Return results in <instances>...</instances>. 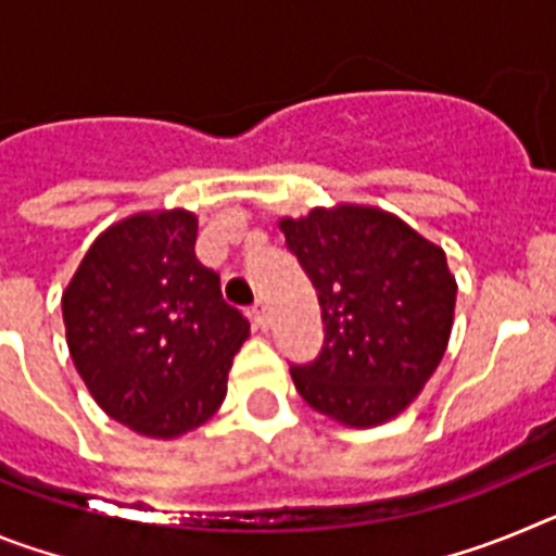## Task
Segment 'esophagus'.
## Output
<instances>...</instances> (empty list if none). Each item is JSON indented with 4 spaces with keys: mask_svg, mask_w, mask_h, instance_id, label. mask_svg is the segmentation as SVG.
Returning a JSON list of instances; mask_svg holds the SVG:
<instances>
[{
    "mask_svg": "<svg viewBox=\"0 0 556 556\" xmlns=\"http://www.w3.org/2000/svg\"><path fill=\"white\" fill-rule=\"evenodd\" d=\"M250 317H253V323L258 328H262V331H267L269 314H267V306H264V301H255L253 303V308H250Z\"/></svg>",
    "mask_w": 556,
    "mask_h": 556,
    "instance_id": "obj_1",
    "label": "esophagus"
}]
</instances>
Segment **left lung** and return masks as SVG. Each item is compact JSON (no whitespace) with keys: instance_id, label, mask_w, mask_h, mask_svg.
Returning <instances> with one entry per match:
<instances>
[{"instance_id":"obj_1","label":"left lung","mask_w":556,"mask_h":556,"mask_svg":"<svg viewBox=\"0 0 556 556\" xmlns=\"http://www.w3.org/2000/svg\"><path fill=\"white\" fill-rule=\"evenodd\" d=\"M278 228L317 289L326 326L320 356L289 370L294 390L351 429L387 424L448 348L456 281L445 250L372 205L312 208Z\"/></svg>"}]
</instances>
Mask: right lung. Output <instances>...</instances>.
Instances as JSON below:
<instances>
[{"label":"right lung","mask_w":556,"mask_h":556,"mask_svg":"<svg viewBox=\"0 0 556 556\" xmlns=\"http://www.w3.org/2000/svg\"><path fill=\"white\" fill-rule=\"evenodd\" d=\"M198 217L144 211L102 230L63 292L66 342L108 417L155 440L198 429L223 406L250 337L194 255Z\"/></svg>","instance_id":"add662e5"}]
</instances>
